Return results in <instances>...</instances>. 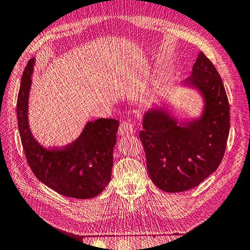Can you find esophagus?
I'll return each instance as SVG.
<instances>
[{"mask_svg": "<svg viewBox=\"0 0 250 250\" xmlns=\"http://www.w3.org/2000/svg\"><path fill=\"white\" fill-rule=\"evenodd\" d=\"M135 131L134 125L129 122H124L119 127V135L120 137H125V135L132 134Z\"/></svg>", "mask_w": 250, "mask_h": 250, "instance_id": "34e87169", "label": "esophagus"}]
</instances>
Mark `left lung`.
<instances>
[{"label":"left lung","mask_w":250,"mask_h":250,"mask_svg":"<svg viewBox=\"0 0 250 250\" xmlns=\"http://www.w3.org/2000/svg\"><path fill=\"white\" fill-rule=\"evenodd\" d=\"M180 85L202 97L200 116L178 119L171 104L162 102L145 112L140 132L149 176L168 193L190 190L213 174L222 161L229 133V105L222 79L202 52L191 76Z\"/></svg>","instance_id":"1"}]
</instances>
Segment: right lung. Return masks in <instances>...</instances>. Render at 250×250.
<instances>
[{
  "label": "right lung",
  "instance_id": "add662e5",
  "mask_svg": "<svg viewBox=\"0 0 250 250\" xmlns=\"http://www.w3.org/2000/svg\"><path fill=\"white\" fill-rule=\"evenodd\" d=\"M35 58L29 60L18 97V124L26 158L42 184L66 197L89 199L109 184L112 153L119 122L115 119L89 121L69 145L46 148L36 141L29 126L28 107Z\"/></svg>",
  "mask_w": 250,
  "mask_h": 250
}]
</instances>
